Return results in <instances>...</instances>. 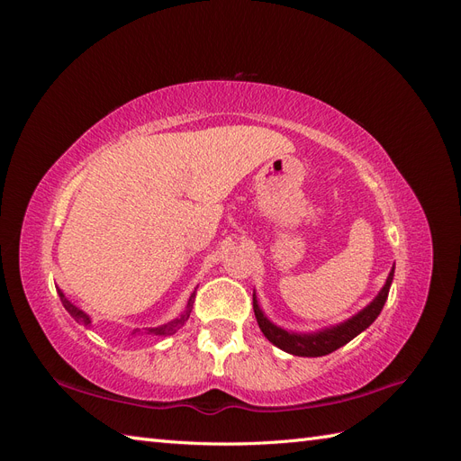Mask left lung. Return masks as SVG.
Wrapping results in <instances>:
<instances>
[{
  "label": "left lung",
  "instance_id": "8db88e82",
  "mask_svg": "<svg viewBox=\"0 0 461 461\" xmlns=\"http://www.w3.org/2000/svg\"><path fill=\"white\" fill-rule=\"evenodd\" d=\"M393 278H394V267L388 273L384 286L381 288L379 294L375 296V300L367 305V308H364L354 317L346 319L344 323H339L334 327L317 330V332H303L302 334V332H290V330L276 327L261 312L256 294H254V313H256L261 332L267 337L269 342H273L276 348H281V350H285L292 356H302V357L327 356L334 350H339L340 346L348 344L352 339H356L359 332H364L373 323V321L379 317L383 305L388 298V290H390V285H393Z\"/></svg>",
  "mask_w": 461,
  "mask_h": 461
}]
</instances>
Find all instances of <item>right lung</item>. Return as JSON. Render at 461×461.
Instances as JSON below:
<instances>
[{"mask_svg":"<svg viewBox=\"0 0 461 461\" xmlns=\"http://www.w3.org/2000/svg\"><path fill=\"white\" fill-rule=\"evenodd\" d=\"M59 292V298H61V302H63V305H65V310L71 313V317L77 321V323H82L85 327H90L92 325V319L82 312V310H78L75 303H71L68 302L67 298H65V294L61 290H58ZM194 298H196V292H192V296H190V300H188V303H186V310L180 313V317H176V319H173V321H169V323H165V325H159V327H151V329H148V334H159V337H167V334H173V332H176L180 327H183L185 323H186V319L190 317V312H192V303H194ZM134 332H138V330H134ZM132 332V334H134Z\"/></svg>","mask_w":461,"mask_h":461,"instance_id":"obj_1","label":"right lung"}]
</instances>
